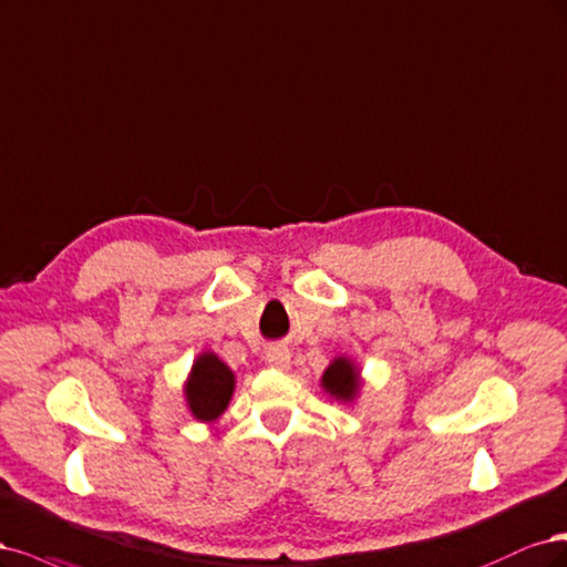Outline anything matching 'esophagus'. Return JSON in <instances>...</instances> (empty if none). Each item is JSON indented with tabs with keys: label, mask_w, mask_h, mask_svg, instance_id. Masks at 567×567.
I'll use <instances>...</instances> for the list:
<instances>
[{
	"label": "esophagus",
	"mask_w": 567,
	"mask_h": 567,
	"mask_svg": "<svg viewBox=\"0 0 567 567\" xmlns=\"http://www.w3.org/2000/svg\"><path fill=\"white\" fill-rule=\"evenodd\" d=\"M266 362L276 370H289L291 368V353L287 349H282V346H276V349H270L266 353Z\"/></svg>",
	"instance_id": "esophagus-1"
}]
</instances>
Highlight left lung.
Segmentation results:
<instances>
[{"label":"left lung","instance_id":"obj_1","mask_svg":"<svg viewBox=\"0 0 567 567\" xmlns=\"http://www.w3.org/2000/svg\"><path fill=\"white\" fill-rule=\"evenodd\" d=\"M320 386L324 393H330L334 400H339V403H353L362 389V377L355 360L337 355L330 362V368L322 372Z\"/></svg>","mask_w":567,"mask_h":567}]
</instances>
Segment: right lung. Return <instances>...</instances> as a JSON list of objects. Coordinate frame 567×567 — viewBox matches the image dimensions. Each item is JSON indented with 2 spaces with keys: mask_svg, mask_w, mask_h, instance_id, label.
<instances>
[{
  "mask_svg": "<svg viewBox=\"0 0 567 567\" xmlns=\"http://www.w3.org/2000/svg\"><path fill=\"white\" fill-rule=\"evenodd\" d=\"M235 391V374L228 364L212 351H203L186 379V405L203 424H214L230 403Z\"/></svg>",
  "mask_w": 567,
  "mask_h": 567,
  "instance_id": "obj_1",
  "label": "right lung"
}]
</instances>
